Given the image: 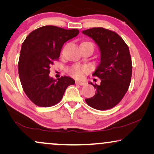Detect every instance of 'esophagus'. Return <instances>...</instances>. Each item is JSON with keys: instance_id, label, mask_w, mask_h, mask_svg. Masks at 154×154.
<instances>
[{"instance_id": "34e87169", "label": "esophagus", "mask_w": 154, "mask_h": 154, "mask_svg": "<svg viewBox=\"0 0 154 154\" xmlns=\"http://www.w3.org/2000/svg\"><path fill=\"white\" fill-rule=\"evenodd\" d=\"M75 84H76V85H84L85 83H84V82H82V81H76L75 82Z\"/></svg>"}]
</instances>
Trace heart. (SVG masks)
Returning a JSON list of instances; mask_svg holds the SVG:
<instances>
[{
	"instance_id": "obj_1",
	"label": "heart",
	"mask_w": 154,
	"mask_h": 154,
	"mask_svg": "<svg viewBox=\"0 0 154 154\" xmlns=\"http://www.w3.org/2000/svg\"><path fill=\"white\" fill-rule=\"evenodd\" d=\"M89 71V68L86 66H81L79 64H75L71 66L68 69V72L73 77L80 79L83 76L85 73H88Z\"/></svg>"
}]
</instances>
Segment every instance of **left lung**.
Segmentation results:
<instances>
[{"instance_id": "1", "label": "left lung", "mask_w": 154, "mask_h": 154, "mask_svg": "<svg viewBox=\"0 0 154 154\" xmlns=\"http://www.w3.org/2000/svg\"><path fill=\"white\" fill-rule=\"evenodd\" d=\"M97 44L100 63L92 75L101 79L100 85H93L96 93L85 99L90 106L97 110L114 107L123 98L131 81L132 60L129 48L114 31L97 27L83 31Z\"/></svg>"}]
</instances>
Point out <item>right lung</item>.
<instances>
[{
	"label": "right lung",
	"instance_id": "1",
	"mask_svg": "<svg viewBox=\"0 0 154 154\" xmlns=\"http://www.w3.org/2000/svg\"><path fill=\"white\" fill-rule=\"evenodd\" d=\"M79 33L78 29L45 26L33 31L23 42L18 63L21 84L33 104L49 107L62 99L75 81L68 76L57 80L49 76L50 65L60 57L64 43Z\"/></svg>",
	"mask_w": 154,
	"mask_h": 154
}]
</instances>
